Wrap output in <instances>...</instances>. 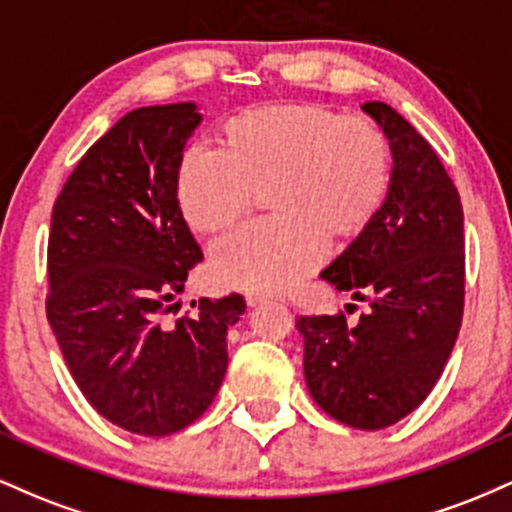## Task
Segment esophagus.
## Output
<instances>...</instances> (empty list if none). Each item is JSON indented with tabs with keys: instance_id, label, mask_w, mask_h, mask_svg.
<instances>
[{
	"instance_id": "34e87169",
	"label": "esophagus",
	"mask_w": 512,
	"mask_h": 512,
	"mask_svg": "<svg viewBox=\"0 0 512 512\" xmlns=\"http://www.w3.org/2000/svg\"><path fill=\"white\" fill-rule=\"evenodd\" d=\"M245 301H248L250 308H257V305L267 303V301H269V296H264V293H255V291H250V293H245Z\"/></svg>"
}]
</instances>
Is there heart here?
Masks as SVG:
<instances>
[{"label":"heart","instance_id":"b5f03b06","mask_svg":"<svg viewBox=\"0 0 512 512\" xmlns=\"http://www.w3.org/2000/svg\"><path fill=\"white\" fill-rule=\"evenodd\" d=\"M390 146L366 117L320 103H264L221 127L219 149L190 146L175 168V199L195 233L219 236L267 192L274 216L211 252L226 286L281 291L320 264L327 238L349 240L375 219L390 187Z\"/></svg>","mask_w":512,"mask_h":512}]
</instances>
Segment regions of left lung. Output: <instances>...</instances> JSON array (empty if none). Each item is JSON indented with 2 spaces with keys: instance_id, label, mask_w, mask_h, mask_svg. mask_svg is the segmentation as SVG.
<instances>
[{
  "instance_id": "1",
  "label": "left lung",
  "mask_w": 512,
  "mask_h": 512,
  "mask_svg": "<svg viewBox=\"0 0 512 512\" xmlns=\"http://www.w3.org/2000/svg\"><path fill=\"white\" fill-rule=\"evenodd\" d=\"M390 142L392 173L375 219L320 276L368 301L356 325L301 315L303 373L317 407L380 431L419 407L438 383L462 325L464 216L431 144L387 103L361 105Z\"/></svg>"
}]
</instances>
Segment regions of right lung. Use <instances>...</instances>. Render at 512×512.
Segmentation results:
<instances>
[{
    "label": "right lung",
    "instance_id": "obj_1",
    "mask_svg": "<svg viewBox=\"0 0 512 512\" xmlns=\"http://www.w3.org/2000/svg\"><path fill=\"white\" fill-rule=\"evenodd\" d=\"M199 122L192 101L132 110L76 163L52 209L50 327L91 407L137 436H170L209 409L228 368V327L245 313L231 293L161 322L202 262L175 199Z\"/></svg>",
    "mask_w": 512,
    "mask_h": 512
}]
</instances>
